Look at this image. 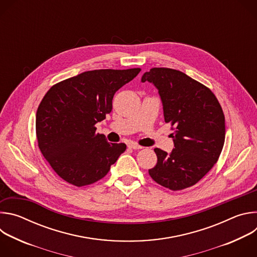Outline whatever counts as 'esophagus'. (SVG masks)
<instances>
[{
	"label": "esophagus",
	"instance_id": "1",
	"mask_svg": "<svg viewBox=\"0 0 257 257\" xmlns=\"http://www.w3.org/2000/svg\"><path fill=\"white\" fill-rule=\"evenodd\" d=\"M129 148H130V149H133V150H142V149H143L142 146L138 145V144L135 143V142H131V143L129 144Z\"/></svg>",
	"mask_w": 257,
	"mask_h": 257
}]
</instances>
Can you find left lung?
Segmentation results:
<instances>
[{"instance_id": "1", "label": "left lung", "mask_w": 257, "mask_h": 257, "mask_svg": "<svg viewBox=\"0 0 257 257\" xmlns=\"http://www.w3.org/2000/svg\"><path fill=\"white\" fill-rule=\"evenodd\" d=\"M156 86L166 123L176 127L171 134L174 149L168 154L155 149L158 163L149 170L160 185L171 190L193 186L217 162L225 142V116L214 94L185 73L153 68L141 82Z\"/></svg>"}]
</instances>
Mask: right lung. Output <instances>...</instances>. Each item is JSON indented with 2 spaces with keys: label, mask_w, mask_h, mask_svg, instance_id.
<instances>
[{
  "label": "right lung",
  "mask_w": 257,
  "mask_h": 257,
  "mask_svg": "<svg viewBox=\"0 0 257 257\" xmlns=\"http://www.w3.org/2000/svg\"><path fill=\"white\" fill-rule=\"evenodd\" d=\"M140 72L86 71L50 88L36 112L39 148L66 182L77 187L103 178L126 151L125 143L107 142L94 125L112 111L114 94Z\"/></svg>",
  "instance_id": "obj_1"
}]
</instances>
